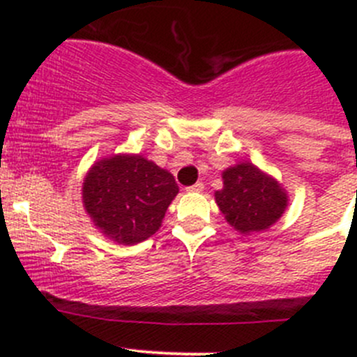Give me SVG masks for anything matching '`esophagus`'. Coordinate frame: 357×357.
<instances>
[{
    "label": "esophagus",
    "mask_w": 357,
    "mask_h": 357,
    "mask_svg": "<svg viewBox=\"0 0 357 357\" xmlns=\"http://www.w3.org/2000/svg\"><path fill=\"white\" fill-rule=\"evenodd\" d=\"M205 186H204V183H195V185H192V186H188V188H186V192H190V193H199V192H202V190H204Z\"/></svg>",
    "instance_id": "obj_1"
}]
</instances>
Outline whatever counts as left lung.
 Masks as SVG:
<instances>
[{
  "mask_svg": "<svg viewBox=\"0 0 357 357\" xmlns=\"http://www.w3.org/2000/svg\"><path fill=\"white\" fill-rule=\"evenodd\" d=\"M214 197L226 221L243 235L268 229L289 205V197L280 183L250 162L226 169L222 190Z\"/></svg>",
  "mask_w": 357,
  "mask_h": 357,
  "instance_id": "1",
  "label": "left lung"
}]
</instances>
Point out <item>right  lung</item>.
<instances>
[{
    "label": "right lung",
    "mask_w": 357,
    "mask_h": 357,
    "mask_svg": "<svg viewBox=\"0 0 357 357\" xmlns=\"http://www.w3.org/2000/svg\"><path fill=\"white\" fill-rule=\"evenodd\" d=\"M178 192L171 172L143 155L122 153L93 164L82 183V204L107 238L135 245L160 228Z\"/></svg>",
    "instance_id": "add662e5"
}]
</instances>
